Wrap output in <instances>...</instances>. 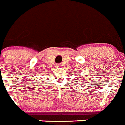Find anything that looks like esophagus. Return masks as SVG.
I'll return each mask as SVG.
<instances>
[{
    "label": "esophagus",
    "instance_id": "esophagus-1",
    "mask_svg": "<svg viewBox=\"0 0 125 125\" xmlns=\"http://www.w3.org/2000/svg\"><path fill=\"white\" fill-rule=\"evenodd\" d=\"M61 64H57V67H61Z\"/></svg>",
    "mask_w": 125,
    "mask_h": 125
}]
</instances>
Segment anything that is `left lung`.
<instances>
[{"mask_svg": "<svg viewBox=\"0 0 125 125\" xmlns=\"http://www.w3.org/2000/svg\"><path fill=\"white\" fill-rule=\"evenodd\" d=\"M79 80H80V79H79Z\"/></svg>", "mask_w": 125, "mask_h": 125, "instance_id": "obj_1", "label": "left lung"}]
</instances>
